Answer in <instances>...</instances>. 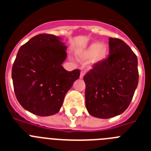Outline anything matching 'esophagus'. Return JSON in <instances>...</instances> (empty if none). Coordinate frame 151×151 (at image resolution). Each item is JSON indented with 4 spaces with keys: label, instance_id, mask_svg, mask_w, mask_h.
Instances as JSON below:
<instances>
[{
    "label": "esophagus",
    "instance_id": "esophagus-1",
    "mask_svg": "<svg viewBox=\"0 0 151 151\" xmlns=\"http://www.w3.org/2000/svg\"><path fill=\"white\" fill-rule=\"evenodd\" d=\"M84 74H85V72L83 71V70H81V75H80V78H81V79H82V78L83 77V76H84Z\"/></svg>",
    "mask_w": 151,
    "mask_h": 151
}]
</instances>
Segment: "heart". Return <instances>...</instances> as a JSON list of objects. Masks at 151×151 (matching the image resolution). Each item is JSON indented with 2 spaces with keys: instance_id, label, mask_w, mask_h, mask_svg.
<instances>
[{
  "instance_id": "obj_1",
  "label": "heart",
  "mask_w": 151,
  "mask_h": 151,
  "mask_svg": "<svg viewBox=\"0 0 151 151\" xmlns=\"http://www.w3.org/2000/svg\"><path fill=\"white\" fill-rule=\"evenodd\" d=\"M108 52L109 48L106 45L94 42L82 50L78 51L77 52V56L82 61L90 58V65L95 66L105 61L108 55Z\"/></svg>"
}]
</instances>
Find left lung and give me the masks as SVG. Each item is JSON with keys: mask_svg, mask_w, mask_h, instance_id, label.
<instances>
[{"mask_svg": "<svg viewBox=\"0 0 151 151\" xmlns=\"http://www.w3.org/2000/svg\"><path fill=\"white\" fill-rule=\"evenodd\" d=\"M108 58L93 66L83 77L89 114L109 119L124 112L138 83L137 58L124 41L109 39Z\"/></svg>", "mask_w": 151, "mask_h": 151, "instance_id": "obj_1", "label": "left lung"}]
</instances>
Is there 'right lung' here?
I'll use <instances>...</instances> for the list:
<instances>
[{
    "label": "right lung",
    "instance_id": "right-lung-1",
    "mask_svg": "<svg viewBox=\"0 0 151 151\" xmlns=\"http://www.w3.org/2000/svg\"><path fill=\"white\" fill-rule=\"evenodd\" d=\"M67 46L58 36L39 34L19 48L12 68L16 97L25 109L39 116L59 112L80 70L62 67Z\"/></svg>",
    "mask_w": 151,
    "mask_h": 151
}]
</instances>
